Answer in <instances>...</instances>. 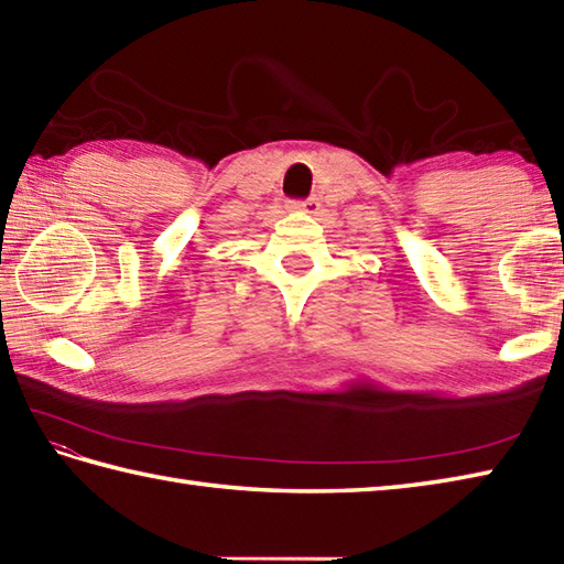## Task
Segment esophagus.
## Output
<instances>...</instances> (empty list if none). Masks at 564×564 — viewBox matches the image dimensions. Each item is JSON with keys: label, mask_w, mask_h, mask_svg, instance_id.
I'll return each mask as SVG.
<instances>
[{"label": "esophagus", "mask_w": 564, "mask_h": 564, "mask_svg": "<svg viewBox=\"0 0 564 564\" xmlns=\"http://www.w3.org/2000/svg\"><path fill=\"white\" fill-rule=\"evenodd\" d=\"M291 209H297V213L315 215L317 209H319V203L315 200V197H311V200H297V203H291Z\"/></svg>", "instance_id": "esophagus-1"}]
</instances>
